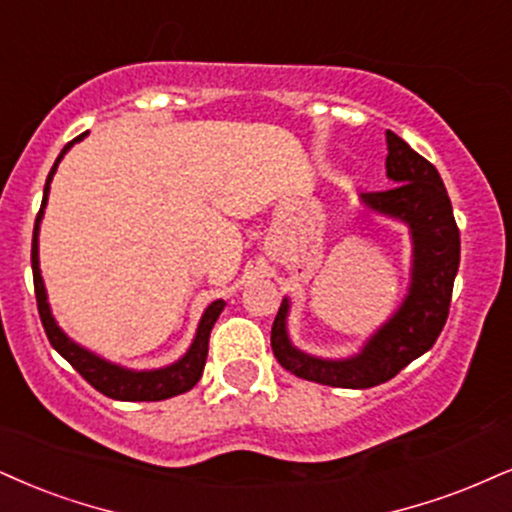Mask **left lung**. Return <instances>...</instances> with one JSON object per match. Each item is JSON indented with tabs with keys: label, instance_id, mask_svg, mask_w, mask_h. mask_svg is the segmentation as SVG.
Listing matches in <instances>:
<instances>
[{
	"label": "left lung",
	"instance_id": "obj_1",
	"mask_svg": "<svg viewBox=\"0 0 512 512\" xmlns=\"http://www.w3.org/2000/svg\"><path fill=\"white\" fill-rule=\"evenodd\" d=\"M387 175L394 187L361 194L372 211L403 220L413 235V282L394 318L346 361H323L289 344L287 311L282 299L275 315L270 346L282 368L301 380L342 389H368L391 380L430 351L449 318L453 280L460 263V232L453 218L437 168L413 151L399 135L387 130Z\"/></svg>",
	"mask_w": 512,
	"mask_h": 512
}]
</instances>
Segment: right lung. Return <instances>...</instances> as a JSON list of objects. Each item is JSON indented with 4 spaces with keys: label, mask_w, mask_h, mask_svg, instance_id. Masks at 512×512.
Returning <instances> with one entry per match:
<instances>
[{
    "label": "right lung",
    "mask_w": 512,
    "mask_h": 512,
    "mask_svg": "<svg viewBox=\"0 0 512 512\" xmlns=\"http://www.w3.org/2000/svg\"><path fill=\"white\" fill-rule=\"evenodd\" d=\"M82 137H85V132L75 137L73 142H68L66 147L61 149L59 159L54 161V166L47 175V182H44V197H42L40 213H37V218H35L33 254H30V261H33L35 299H37V311H40V320H42L44 332H47L49 344H52L54 349L59 351L61 356L66 358V361L71 363L73 368L78 370L80 375L85 377V380L90 382L94 389L102 391V394L109 396V399H116V401H163V399H170V396L185 394V391L192 389L194 384L201 380V372H204L206 356H208V337H211L213 323H216L220 311H223V306H225L220 299L213 301V304L206 308L204 318H201V323H199L197 337H194V342H192V346H189V351L180 358L178 363L168 365V368H161V370H144V372H132V370L118 368V365L106 363L104 358H99V356H94V353L85 351L82 346L71 342V339H68L66 334L59 330V325H56L54 318H52V311H49L47 294H44L42 275H40V261H37V230H40L42 211H44V204H47V194H49V182H52V178H54L56 166H59L63 154H66V151L71 149L75 142H80Z\"/></svg>",
    "instance_id": "add662e5"
}]
</instances>
